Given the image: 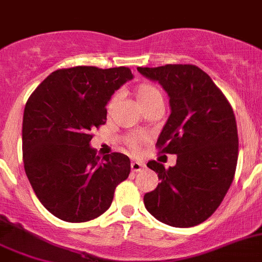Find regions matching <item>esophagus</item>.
<instances>
[{"instance_id":"obj_1","label":"esophagus","mask_w":262,"mask_h":262,"mask_svg":"<svg viewBox=\"0 0 262 262\" xmlns=\"http://www.w3.org/2000/svg\"><path fill=\"white\" fill-rule=\"evenodd\" d=\"M130 168H132V172L137 173V172H141V170L145 168V164H143V163H141V161H132Z\"/></svg>"}]
</instances>
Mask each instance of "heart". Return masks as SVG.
<instances>
[{"label":"heart","mask_w":262,"mask_h":262,"mask_svg":"<svg viewBox=\"0 0 262 262\" xmlns=\"http://www.w3.org/2000/svg\"><path fill=\"white\" fill-rule=\"evenodd\" d=\"M134 93H136V98L137 101H138V104L142 107V110L151 106V104L163 103V95H161L160 90L156 86H154V85L147 84V82H142V84L137 85ZM116 99L117 95L115 94L114 97L110 99L108 104H107L108 110L112 108V106L115 104ZM143 142H145V138H143V137H128V138H126V143H128V146L133 151L139 150V147H141V145H142Z\"/></svg>","instance_id":"b5f03b06"}]
</instances>
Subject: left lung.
Segmentation results:
<instances>
[{
  "label": "left lung",
  "mask_w": 262,
  "mask_h": 262,
  "mask_svg": "<svg viewBox=\"0 0 262 262\" xmlns=\"http://www.w3.org/2000/svg\"><path fill=\"white\" fill-rule=\"evenodd\" d=\"M137 70L168 93L170 115L156 146L161 154L177 155L168 169L155 160L147 163L160 183L143 196L146 209L169 226L202 224L219 208L235 174L238 129L233 108L196 66Z\"/></svg>",
  "instance_id": "8db88e82"
}]
</instances>
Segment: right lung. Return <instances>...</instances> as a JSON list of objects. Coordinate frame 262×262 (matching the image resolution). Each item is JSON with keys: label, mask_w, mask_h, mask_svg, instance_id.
Instances as JSON below:
<instances>
[{"label": "right lung", "mask_w": 262, "mask_h": 262, "mask_svg": "<svg viewBox=\"0 0 262 262\" xmlns=\"http://www.w3.org/2000/svg\"><path fill=\"white\" fill-rule=\"evenodd\" d=\"M132 79L128 67L63 68L28 98L21 130L24 170L38 200L58 219H97L128 178V156L112 152L101 160L90 141L92 130L106 124L111 95Z\"/></svg>", "instance_id": "right-lung-1"}]
</instances>
